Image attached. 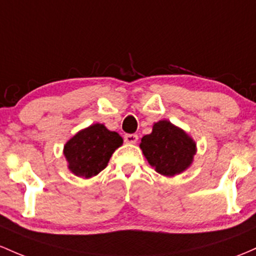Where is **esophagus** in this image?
Instances as JSON below:
<instances>
[{
  "label": "esophagus",
  "mask_w": 256,
  "mask_h": 256,
  "mask_svg": "<svg viewBox=\"0 0 256 256\" xmlns=\"http://www.w3.org/2000/svg\"><path fill=\"white\" fill-rule=\"evenodd\" d=\"M124 140L128 143H136L138 141V136H137L136 134H126L125 136H124Z\"/></svg>",
  "instance_id": "34e87169"
}]
</instances>
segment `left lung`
<instances>
[{"label": "left lung", "mask_w": 256, "mask_h": 256, "mask_svg": "<svg viewBox=\"0 0 256 256\" xmlns=\"http://www.w3.org/2000/svg\"><path fill=\"white\" fill-rule=\"evenodd\" d=\"M140 147L152 166L165 176L186 170L196 154L193 140L168 120L154 124L152 134L143 136Z\"/></svg>", "instance_id": "left-lung-1"}]
</instances>
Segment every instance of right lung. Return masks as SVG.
<instances>
[{"label": "right lung", "mask_w": 256, "mask_h": 256, "mask_svg": "<svg viewBox=\"0 0 256 256\" xmlns=\"http://www.w3.org/2000/svg\"><path fill=\"white\" fill-rule=\"evenodd\" d=\"M122 143L119 134L109 131L102 124H94L69 140L64 146V156L72 172L90 178L104 169Z\"/></svg>", "instance_id": "right-lung-1"}]
</instances>
